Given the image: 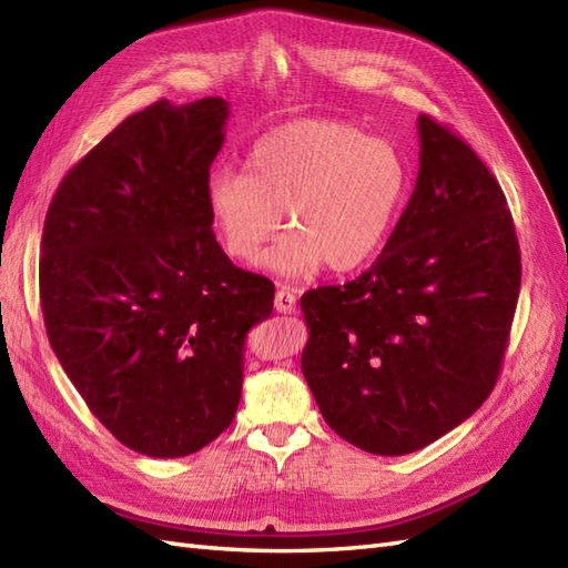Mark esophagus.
<instances>
[{
    "label": "esophagus",
    "instance_id": "34e87169",
    "mask_svg": "<svg viewBox=\"0 0 568 568\" xmlns=\"http://www.w3.org/2000/svg\"><path fill=\"white\" fill-rule=\"evenodd\" d=\"M297 307V293L293 287H278V293H275V312L281 314H293Z\"/></svg>",
    "mask_w": 568,
    "mask_h": 568
}]
</instances>
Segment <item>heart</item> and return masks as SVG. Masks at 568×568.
Instances as JSON below:
<instances>
[{
    "mask_svg": "<svg viewBox=\"0 0 568 568\" xmlns=\"http://www.w3.org/2000/svg\"><path fill=\"white\" fill-rule=\"evenodd\" d=\"M408 192V168L390 141L336 120H302L258 139L244 172L215 168L206 209L230 258L252 266L268 256L283 275L324 264L353 271L379 250Z\"/></svg>",
    "mask_w": 568,
    "mask_h": 568,
    "instance_id": "obj_1",
    "label": "heart"
}]
</instances>
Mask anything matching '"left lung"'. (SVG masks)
I'll list each match as a JSON object with an SVG mask.
<instances>
[{
  "mask_svg": "<svg viewBox=\"0 0 568 568\" xmlns=\"http://www.w3.org/2000/svg\"><path fill=\"white\" fill-rule=\"evenodd\" d=\"M415 192L359 278L302 295V372L326 425L376 456L439 439L499 379L520 250L499 182L429 114Z\"/></svg>",
  "mask_w": 568,
  "mask_h": 568,
  "instance_id": "obj_1",
  "label": "left lung"
}]
</instances>
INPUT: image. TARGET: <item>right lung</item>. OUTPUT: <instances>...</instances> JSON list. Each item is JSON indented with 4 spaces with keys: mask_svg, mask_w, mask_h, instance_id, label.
I'll return each mask as SVG.
<instances>
[{
    "mask_svg": "<svg viewBox=\"0 0 568 568\" xmlns=\"http://www.w3.org/2000/svg\"><path fill=\"white\" fill-rule=\"evenodd\" d=\"M227 114L223 98L129 114L67 172L42 227L52 351L114 439L151 458L230 427L244 338L273 312V283L232 264L211 230Z\"/></svg>",
    "mask_w": 568,
    "mask_h": 568,
    "instance_id": "add662e5",
    "label": "right lung"
}]
</instances>
